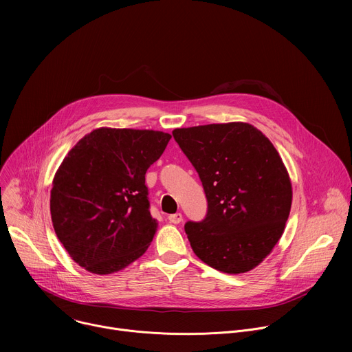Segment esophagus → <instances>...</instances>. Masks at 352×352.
I'll list each match as a JSON object with an SVG mask.
<instances>
[{"label":"esophagus","mask_w":352,"mask_h":352,"mask_svg":"<svg viewBox=\"0 0 352 352\" xmlns=\"http://www.w3.org/2000/svg\"><path fill=\"white\" fill-rule=\"evenodd\" d=\"M168 221L173 224H179L182 221V214L181 213H174L168 216Z\"/></svg>","instance_id":"34e87169"}]
</instances>
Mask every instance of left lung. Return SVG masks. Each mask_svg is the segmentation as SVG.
I'll return each mask as SVG.
<instances>
[{
	"label": "left lung",
	"mask_w": 352,
	"mask_h": 352,
	"mask_svg": "<svg viewBox=\"0 0 352 352\" xmlns=\"http://www.w3.org/2000/svg\"><path fill=\"white\" fill-rule=\"evenodd\" d=\"M202 182L208 212L186 221L196 256L210 267L238 274L256 267L283 235L292 189L273 143L243 122L173 131Z\"/></svg>",
	"instance_id": "8db88e82"
}]
</instances>
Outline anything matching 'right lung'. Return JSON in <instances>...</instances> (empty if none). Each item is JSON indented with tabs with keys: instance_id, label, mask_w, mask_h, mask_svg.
<instances>
[{
	"instance_id": "1",
	"label": "right lung",
	"mask_w": 352,
	"mask_h": 352,
	"mask_svg": "<svg viewBox=\"0 0 352 352\" xmlns=\"http://www.w3.org/2000/svg\"><path fill=\"white\" fill-rule=\"evenodd\" d=\"M170 139L160 131L98 128L69 150L53 181L50 210L79 266L110 274L146 252L157 223L144 175Z\"/></svg>"
}]
</instances>
